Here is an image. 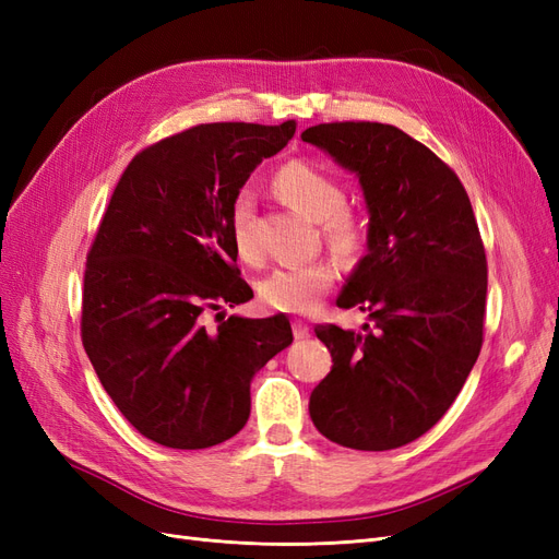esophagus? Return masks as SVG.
Here are the masks:
<instances>
[{"label":"esophagus","mask_w":559,"mask_h":559,"mask_svg":"<svg viewBox=\"0 0 559 559\" xmlns=\"http://www.w3.org/2000/svg\"><path fill=\"white\" fill-rule=\"evenodd\" d=\"M294 335L298 337V341H302V337L310 335V326L306 324V321H300V319L294 321Z\"/></svg>","instance_id":"obj_1"}]
</instances>
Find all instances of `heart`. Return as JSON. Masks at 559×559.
<instances>
[{
  "instance_id": "b5f03b06",
  "label": "heart",
  "mask_w": 559,
  "mask_h": 559,
  "mask_svg": "<svg viewBox=\"0 0 559 559\" xmlns=\"http://www.w3.org/2000/svg\"><path fill=\"white\" fill-rule=\"evenodd\" d=\"M277 195L302 216L319 222L321 233L337 257L349 259L366 240L364 216L345 207V191L321 167L294 160L275 175ZM230 238L238 257L247 263H259L263 251L253 230V195L240 191L230 207ZM335 280V267L329 261H312L302 265L277 267L261 282V298L265 306L282 312H310Z\"/></svg>"
}]
</instances>
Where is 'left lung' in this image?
<instances>
[{
	"label": "left lung",
	"instance_id": "1",
	"mask_svg": "<svg viewBox=\"0 0 559 559\" xmlns=\"http://www.w3.org/2000/svg\"><path fill=\"white\" fill-rule=\"evenodd\" d=\"M359 177L368 251L337 308L376 321L314 333L333 357L310 396L319 433L352 450H394L441 419L483 347L487 259L464 186L394 126L319 123L300 134Z\"/></svg>",
	"mask_w": 559,
	"mask_h": 559
}]
</instances>
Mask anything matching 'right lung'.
<instances>
[{
  "instance_id": "add662e5",
  "label": "right lung",
  "mask_w": 559,
  "mask_h": 559,
  "mask_svg": "<svg viewBox=\"0 0 559 559\" xmlns=\"http://www.w3.org/2000/svg\"><path fill=\"white\" fill-rule=\"evenodd\" d=\"M294 132L296 121L195 126L140 151L116 183L83 273L81 341L116 408L148 441H228L249 419L253 376L294 341L284 314L218 312L216 329L202 321L253 298L235 265L230 207Z\"/></svg>"
}]
</instances>
